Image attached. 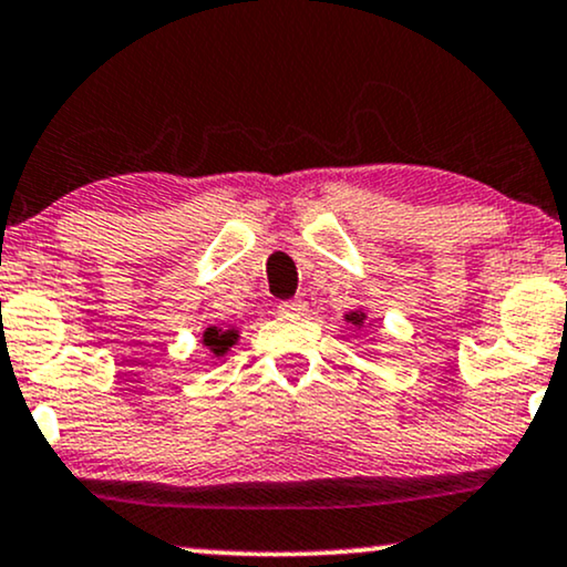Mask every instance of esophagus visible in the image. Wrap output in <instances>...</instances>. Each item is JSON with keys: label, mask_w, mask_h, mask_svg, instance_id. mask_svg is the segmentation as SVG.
<instances>
[{"label": "esophagus", "mask_w": 567, "mask_h": 567, "mask_svg": "<svg viewBox=\"0 0 567 567\" xmlns=\"http://www.w3.org/2000/svg\"><path fill=\"white\" fill-rule=\"evenodd\" d=\"M278 312H281V316H305L307 305L302 299H286V302L278 305Z\"/></svg>", "instance_id": "esophagus-1"}]
</instances>
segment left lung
<instances>
[{
    "instance_id": "1",
    "label": "left lung",
    "mask_w": 567,
    "mask_h": 567,
    "mask_svg": "<svg viewBox=\"0 0 567 567\" xmlns=\"http://www.w3.org/2000/svg\"><path fill=\"white\" fill-rule=\"evenodd\" d=\"M347 320H349V323H352V326H362V320H365V312H349Z\"/></svg>"
}]
</instances>
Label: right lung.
<instances>
[{"instance_id":"right-lung-1","label":"right lung","mask_w":567,"mask_h":567,"mask_svg":"<svg viewBox=\"0 0 567 567\" xmlns=\"http://www.w3.org/2000/svg\"><path fill=\"white\" fill-rule=\"evenodd\" d=\"M236 339H239V333H236V331H220L218 326L207 328L205 337H202V341H205V347L213 354H218V358H220V354L228 352L230 344H236Z\"/></svg>"}]
</instances>
